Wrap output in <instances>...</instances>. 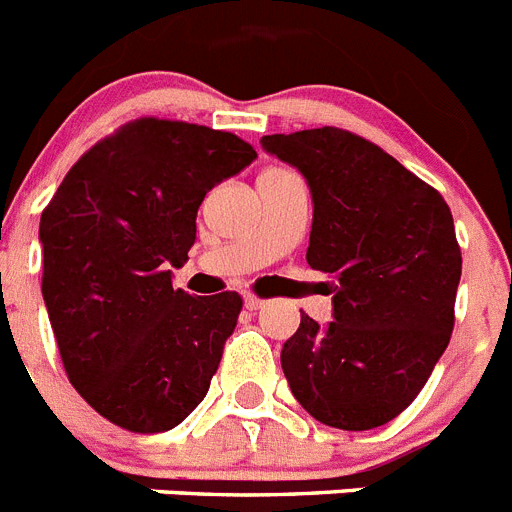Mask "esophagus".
Listing matches in <instances>:
<instances>
[{"label":"esophagus","instance_id":"34e87169","mask_svg":"<svg viewBox=\"0 0 512 512\" xmlns=\"http://www.w3.org/2000/svg\"><path fill=\"white\" fill-rule=\"evenodd\" d=\"M243 302H246V307H248V310H251V312L261 310V307L266 305V302L261 300V297H256V295H246V300H243Z\"/></svg>","mask_w":512,"mask_h":512}]
</instances>
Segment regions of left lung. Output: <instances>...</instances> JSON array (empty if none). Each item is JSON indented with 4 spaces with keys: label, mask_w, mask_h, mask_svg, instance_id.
Listing matches in <instances>:
<instances>
[{
    "label": "left lung",
    "mask_w": 512,
    "mask_h": 512,
    "mask_svg": "<svg viewBox=\"0 0 512 512\" xmlns=\"http://www.w3.org/2000/svg\"><path fill=\"white\" fill-rule=\"evenodd\" d=\"M312 192L307 264L333 282V320L302 312L282 348L292 395L341 431L390 423L418 397L454 330L461 248L438 189L341 128L264 135Z\"/></svg>",
    "instance_id": "1"
}]
</instances>
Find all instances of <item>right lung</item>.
I'll list each match as a JSON object with an SVG mask.
<instances>
[{"instance_id":"1","label":"right lung","mask_w":512,"mask_h":512,"mask_svg":"<svg viewBox=\"0 0 512 512\" xmlns=\"http://www.w3.org/2000/svg\"><path fill=\"white\" fill-rule=\"evenodd\" d=\"M253 158L225 130L138 117L97 140L40 215V287L66 377L125 431H169L210 390L243 300L174 289L169 264L187 261L205 194Z\"/></svg>"}]
</instances>
